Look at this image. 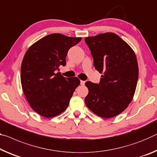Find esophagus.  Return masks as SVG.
<instances>
[{
	"mask_svg": "<svg viewBox=\"0 0 157 157\" xmlns=\"http://www.w3.org/2000/svg\"><path fill=\"white\" fill-rule=\"evenodd\" d=\"M80 84H81V85H82V86H84V84H85V81L81 80V81H80Z\"/></svg>",
	"mask_w": 157,
	"mask_h": 157,
	"instance_id": "esophagus-1",
	"label": "esophagus"
}]
</instances>
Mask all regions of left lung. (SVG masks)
<instances>
[{"label": "left lung", "instance_id": "8db88e82", "mask_svg": "<svg viewBox=\"0 0 157 157\" xmlns=\"http://www.w3.org/2000/svg\"><path fill=\"white\" fill-rule=\"evenodd\" d=\"M101 75L98 84L86 82L89 94L86 105L98 116L111 118L127 108L132 101L138 78L136 54L128 44L113 33L84 39Z\"/></svg>", "mask_w": 157, "mask_h": 157}]
</instances>
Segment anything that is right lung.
<instances>
[{
    "mask_svg": "<svg viewBox=\"0 0 157 157\" xmlns=\"http://www.w3.org/2000/svg\"><path fill=\"white\" fill-rule=\"evenodd\" d=\"M81 38L52 33L29 47L21 67V82L24 95L35 112L44 117H53L66 110L80 80L64 78L59 67L66 65L70 48Z\"/></svg>",
    "mask_w": 157,
    "mask_h": 157,
    "instance_id": "1",
    "label": "right lung"
}]
</instances>
